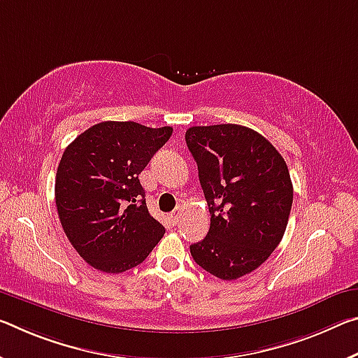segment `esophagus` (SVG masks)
<instances>
[{
  "mask_svg": "<svg viewBox=\"0 0 358 358\" xmlns=\"http://www.w3.org/2000/svg\"><path fill=\"white\" fill-rule=\"evenodd\" d=\"M181 213H183V207H181V206H178L177 208L173 210L172 213H170V220H172V223H173V224H177V223H178V220H180V217H181Z\"/></svg>",
  "mask_w": 358,
  "mask_h": 358,
  "instance_id": "1",
  "label": "esophagus"
}]
</instances>
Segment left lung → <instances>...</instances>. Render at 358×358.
I'll use <instances>...</instances> for the list:
<instances>
[{
	"label": "left lung",
	"instance_id": "8db88e82",
	"mask_svg": "<svg viewBox=\"0 0 358 358\" xmlns=\"http://www.w3.org/2000/svg\"><path fill=\"white\" fill-rule=\"evenodd\" d=\"M185 138L210 212V229L189 247L191 255L212 275L236 280L259 268L280 243L293 203L290 172L253 129L196 126Z\"/></svg>",
	"mask_w": 358,
	"mask_h": 358
}]
</instances>
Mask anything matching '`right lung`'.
<instances>
[{"label": "right lung", "instance_id": "1", "mask_svg": "<svg viewBox=\"0 0 358 358\" xmlns=\"http://www.w3.org/2000/svg\"><path fill=\"white\" fill-rule=\"evenodd\" d=\"M172 127L105 121L71 141L55 177V206L68 241L86 263L119 274L143 263L166 228L148 212L138 175Z\"/></svg>", "mask_w": 358, "mask_h": 358}]
</instances>
